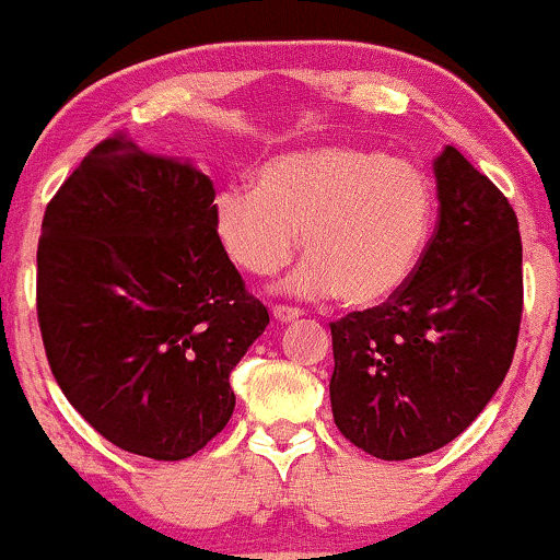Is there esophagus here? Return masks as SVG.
<instances>
[{
    "label": "esophagus",
    "mask_w": 560,
    "mask_h": 560,
    "mask_svg": "<svg viewBox=\"0 0 560 560\" xmlns=\"http://www.w3.org/2000/svg\"><path fill=\"white\" fill-rule=\"evenodd\" d=\"M272 317L278 323H296L299 317H302V310H296V306H272Z\"/></svg>",
    "instance_id": "esophagus-1"
}]
</instances>
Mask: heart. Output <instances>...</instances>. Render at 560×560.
I'll list each match as a JSON object with an SVG mask.
<instances>
[{
  "instance_id": "obj_1",
  "label": "heart",
  "mask_w": 560,
  "mask_h": 560,
  "mask_svg": "<svg viewBox=\"0 0 560 560\" xmlns=\"http://www.w3.org/2000/svg\"><path fill=\"white\" fill-rule=\"evenodd\" d=\"M435 226V189L411 160L347 143L299 149L261 167L248 186L213 200L224 254L250 275H275L302 248L285 288L304 299L382 304L422 264Z\"/></svg>"
}]
</instances>
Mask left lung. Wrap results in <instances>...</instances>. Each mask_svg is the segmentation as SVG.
Returning <instances> with one entry per match:
<instances>
[{
    "mask_svg": "<svg viewBox=\"0 0 560 560\" xmlns=\"http://www.w3.org/2000/svg\"><path fill=\"white\" fill-rule=\"evenodd\" d=\"M432 173L441 215L417 272L382 306L330 323L334 422L387 462L462 435L504 382L521 328L515 210L454 147Z\"/></svg>",
    "mask_w": 560,
    "mask_h": 560,
    "instance_id": "left-lung-1",
    "label": "left lung"
}]
</instances>
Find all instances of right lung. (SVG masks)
<instances>
[{
	"instance_id": "right-lung-1",
	"label": "right lung",
	"mask_w": 560,
	"mask_h": 560,
	"mask_svg": "<svg viewBox=\"0 0 560 560\" xmlns=\"http://www.w3.org/2000/svg\"><path fill=\"white\" fill-rule=\"evenodd\" d=\"M213 200L191 160L114 136L42 221L37 315L52 376L106 441L158 462L224 430L230 374L269 326L215 237Z\"/></svg>"
}]
</instances>
